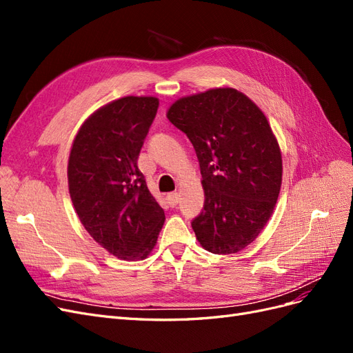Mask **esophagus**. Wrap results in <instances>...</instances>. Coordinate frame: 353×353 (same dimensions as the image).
<instances>
[{"label":"esophagus","mask_w":353,"mask_h":353,"mask_svg":"<svg viewBox=\"0 0 353 353\" xmlns=\"http://www.w3.org/2000/svg\"><path fill=\"white\" fill-rule=\"evenodd\" d=\"M166 200H168L170 208H175V206L178 205V203H179V194H178V193H169V194L166 196Z\"/></svg>","instance_id":"34e87169"}]
</instances>
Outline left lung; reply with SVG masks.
<instances>
[{
  "mask_svg": "<svg viewBox=\"0 0 353 353\" xmlns=\"http://www.w3.org/2000/svg\"><path fill=\"white\" fill-rule=\"evenodd\" d=\"M166 116L199 159L205 205L191 227L200 245L216 254L243 250L270 221L281 188V150L268 119L230 87L178 99Z\"/></svg>",
  "mask_w": 353,
  "mask_h": 353,
  "instance_id": "8db88e82",
  "label": "left lung"
}]
</instances>
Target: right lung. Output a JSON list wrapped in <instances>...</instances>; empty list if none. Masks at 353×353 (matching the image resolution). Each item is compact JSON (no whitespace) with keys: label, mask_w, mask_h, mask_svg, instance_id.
Instances as JSON below:
<instances>
[{"label":"right lung","mask_w":353,"mask_h":353,"mask_svg":"<svg viewBox=\"0 0 353 353\" xmlns=\"http://www.w3.org/2000/svg\"><path fill=\"white\" fill-rule=\"evenodd\" d=\"M157 108L156 97L108 103L81 125L69 154V193L81 223L123 261L145 259L165 223L137 165Z\"/></svg>","instance_id":"obj_1"}]
</instances>
